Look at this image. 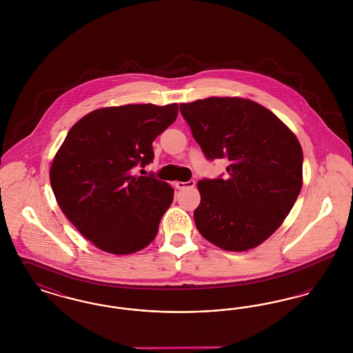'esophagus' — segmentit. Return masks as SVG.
<instances>
[{
  "label": "esophagus",
  "instance_id": "1",
  "mask_svg": "<svg viewBox=\"0 0 353 353\" xmlns=\"http://www.w3.org/2000/svg\"><path fill=\"white\" fill-rule=\"evenodd\" d=\"M196 185V181L194 180H189V181H176L174 183V186L177 188V189H185V188H193Z\"/></svg>",
  "mask_w": 353,
  "mask_h": 353
}]
</instances>
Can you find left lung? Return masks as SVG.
Listing matches in <instances>:
<instances>
[{"mask_svg": "<svg viewBox=\"0 0 353 353\" xmlns=\"http://www.w3.org/2000/svg\"><path fill=\"white\" fill-rule=\"evenodd\" d=\"M208 160L228 159L226 179L199 181L194 222L205 239L228 252H246L288 216L303 184L296 136L263 105L242 98L180 104Z\"/></svg>", "mask_w": 353, "mask_h": 353, "instance_id": "8db88e82", "label": "left lung"}]
</instances>
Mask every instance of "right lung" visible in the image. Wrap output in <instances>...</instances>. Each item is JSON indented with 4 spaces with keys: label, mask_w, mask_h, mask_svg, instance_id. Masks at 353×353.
<instances>
[{
    "label": "right lung",
    "mask_w": 353,
    "mask_h": 353,
    "mask_svg": "<svg viewBox=\"0 0 353 353\" xmlns=\"http://www.w3.org/2000/svg\"><path fill=\"white\" fill-rule=\"evenodd\" d=\"M177 114L176 103L99 108L72 125L57 152L50 168L57 202L78 232L103 252L132 254L157 234L173 188L153 174L134 172L152 163L153 140Z\"/></svg>",
    "instance_id": "obj_1"
}]
</instances>
